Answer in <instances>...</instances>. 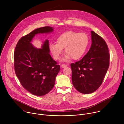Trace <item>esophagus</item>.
<instances>
[{
    "label": "esophagus",
    "instance_id": "obj_1",
    "mask_svg": "<svg viewBox=\"0 0 124 124\" xmlns=\"http://www.w3.org/2000/svg\"><path fill=\"white\" fill-rule=\"evenodd\" d=\"M67 66L65 64H62L61 65V67L62 68H65V67H66Z\"/></svg>",
    "mask_w": 124,
    "mask_h": 124
}]
</instances>
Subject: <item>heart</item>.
<instances>
[{
	"label": "heart",
	"mask_w": 124,
	"mask_h": 124,
	"mask_svg": "<svg viewBox=\"0 0 124 124\" xmlns=\"http://www.w3.org/2000/svg\"><path fill=\"white\" fill-rule=\"evenodd\" d=\"M89 38L85 33L74 31H68L58 37L57 44H51L49 49L55 59L59 58L63 49L66 54L63 60L66 61L72 58L77 60L81 58L88 47Z\"/></svg>",
	"instance_id": "1"
}]
</instances>
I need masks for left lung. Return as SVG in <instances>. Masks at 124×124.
Returning <instances> with one entry per match:
<instances>
[{
	"label": "left lung",
	"instance_id": "8db88e82",
	"mask_svg": "<svg viewBox=\"0 0 124 124\" xmlns=\"http://www.w3.org/2000/svg\"><path fill=\"white\" fill-rule=\"evenodd\" d=\"M90 49L80 60L70 64L72 80L76 89L82 94H90L101 85L109 66L110 55L104 39L91 32Z\"/></svg>",
	"mask_w": 124,
	"mask_h": 124
}]
</instances>
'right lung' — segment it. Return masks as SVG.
<instances>
[{
    "instance_id": "right-lung-1",
    "label": "right lung",
    "mask_w": 124,
    "mask_h": 124,
    "mask_svg": "<svg viewBox=\"0 0 124 124\" xmlns=\"http://www.w3.org/2000/svg\"><path fill=\"white\" fill-rule=\"evenodd\" d=\"M53 30L50 26L35 29L22 37L15 47L16 75L23 87L36 96H44L52 89L60 67L49 54L48 40L44 42L42 48L35 47L31 42L35 35Z\"/></svg>"
}]
</instances>
